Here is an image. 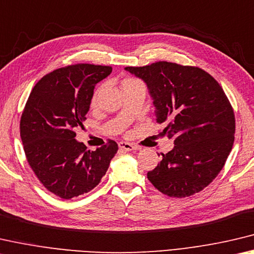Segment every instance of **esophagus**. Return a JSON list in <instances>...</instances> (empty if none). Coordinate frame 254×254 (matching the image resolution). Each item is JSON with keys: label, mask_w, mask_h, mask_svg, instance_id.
<instances>
[{"label": "esophagus", "mask_w": 254, "mask_h": 254, "mask_svg": "<svg viewBox=\"0 0 254 254\" xmlns=\"http://www.w3.org/2000/svg\"><path fill=\"white\" fill-rule=\"evenodd\" d=\"M119 147L122 149H125V151H136V149H139V146L137 145H134L131 143H127V142H119Z\"/></svg>", "instance_id": "esophagus-1"}]
</instances>
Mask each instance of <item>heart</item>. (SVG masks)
Listing matches in <instances>:
<instances>
[{"label":"heart","mask_w":254,"mask_h":254,"mask_svg":"<svg viewBox=\"0 0 254 254\" xmlns=\"http://www.w3.org/2000/svg\"><path fill=\"white\" fill-rule=\"evenodd\" d=\"M127 81H132V80H127ZM95 101H97V93H95V94L93 95V98H92V105H94Z\"/></svg>","instance_id":"b5f03b06"}]
</instances>
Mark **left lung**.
<instances>
[{
  "label": "left lung",
  "instance_id": "1",
  "mask_svg": "<svg viewBox=\"0 0 254 254\" xmlns=\"http://www.w3.org/2000/svg\"><path fill=\"white\" fill-rule=\"evenodd\" d=\"M147 86L161 132L174 147L147 173L170 197L192 196L221 172L234 143V111L222 86L201 68L156 62L125 67Z\"/></svg>",
  "mask_w": 254,
  "mask_h": 254
}]
</instances>
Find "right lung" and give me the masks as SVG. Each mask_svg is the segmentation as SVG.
Listing matches in <instances>:
<instances>
[{
  "mask_svg": "<svg viewBox=\"0 0 254 254\" xmlns=\"http://www.w3.org/2000/svg\"><path fill=\"white\" fill-rule=\"evenodd\" d=\"M110 66L76 64L45 75L32 89L20 122L29 165L47 190L70 199L95 188L118 151L115 140L90 151L75 139L97 83Z\"/></svg>",
  "mask_w": 254,
  "mask_h": 254,
  "instance_id": "1",
  "label": "right lung"
}]
</instances>
